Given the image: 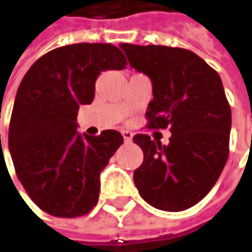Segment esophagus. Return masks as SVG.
Instances as JSON below:
<instances>
[{
    "mask_svg": "<svg viewBox=\"0 0 252 252\" xmlns=\"http://www.w3.org/2000/svg\"><path fill=\"white\" fill-rule=\"evenodd\" d=\"M123 136H124V139H126V142H129L131 139H132V132L131 131H123Z\"/></svg>",
    "mask_w": 252,
    "mask_h": 252,
    "instance_id": "esophagus-1",
    "label": "esophagus"
}]
</instances>
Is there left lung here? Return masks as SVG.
Here are the masks:
<instances>
[{"label":"left lung","mask_w":252,"mask_h":252,"mask_svg":"<svg viewBox=\"0 0 252 252\" xmlns=\"http://www.w3.org/2000/svg\"><path fill=\"white\" fill-rule=\"evenodd\" d=\"M120 47L129 65L152 81L148 128L171 132L169 145L146 134L132 138L143 152L135 186L158 209L186 211L212 189L229 158L231 110L220 76L186 48L126 43Z\"/></svg>","instance_id":"8db88e82"}]
</instances>
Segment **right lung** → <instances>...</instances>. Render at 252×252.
Here are the masks:
<instances>
[{"instance_id": "obj_1", "label": "right lung", "mask_w": 252, "mask_h": 252, "mask_svg": "<svg viewBox=\"0 0 252 252\" xmlns=\"http://www.w3.org/2000/svg\"><path fill=\"white\" fill-rule=\"evenodd\" d=\"M123 51L109 43H78L48 51L18 88L8 146L16 176L41 211L57 218L89 213L99 201L100 171L123 135L76 132L81 104H91L103 71L124 69Z\"/></svg>"}]
</instances>
